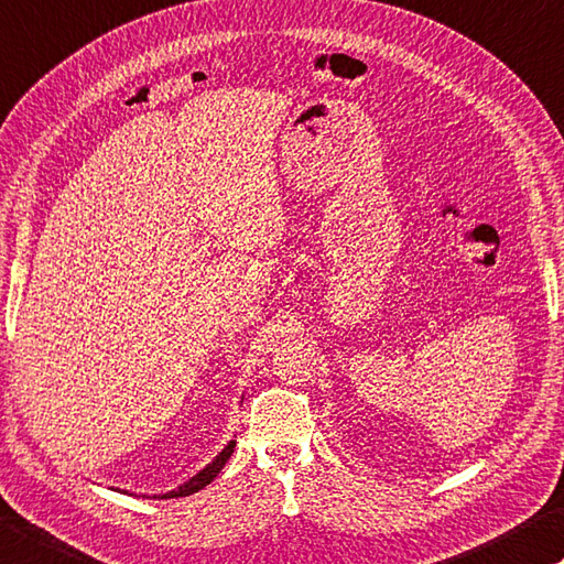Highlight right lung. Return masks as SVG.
<instances>
[{"label": "right lung", "instance_id": "obj_1", "mask_svg": "<svg viewBox=\"0 0 564 564\" xmlns=\"http://www.w3.org/2000/svg\"><path fill=\"white\" fill-rule=\"evenodd\" d=\"M234 446H237V442H229L227 446L221 448V454H219L217 458H214L207 468H202L197 476H192V478L187 480V484L180 486L177 490H170V494H165L162 498H182V496H192V494H197V490H202L204 486H209L212 480L217 478L219 470L224 468V464H227L229 456L234 454Z\"/></svg>", "mask_w": 564, "mask_h": 564}]
</instances>
